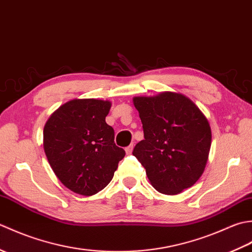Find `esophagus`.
Listing matches in <instances>:
<instances>
[{
    "mask_svg": "<svg viewBox=\"0 0 252 252\" xmlns=\"http://www.w3.org/2000/svg\"><path fill=\"white\" fill-rule=\"evenodd\" d=\"M132 151H133V144H131L130 146H127V147H126V153L127 154V155H130V154H132Z\"/></svg>",
    "mask_w": 252,
    "mask_h": 252,
    "instance_id": "1",
    "label": "esophagus"
}]
</instances>
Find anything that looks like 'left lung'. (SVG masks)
Segmentation results:
<instances>
[{
    "label": "left lung",
    "instance_id": "8db88e82",
    "mask_svg": "<svg viewBox=\"0 0 252 252\" xmlns=\"http://www.w3.org/2000/svg\"><path fill=\"white\" fill-rule=\"evenodd\" d=\"M144 140L133 155L161 194L176 195L194 185L205 170L211 129L205 115L183 94L163 92L133 98Z\"/></svg>",
    "mask_w": 252,
    "mask_h": 252
}]
</instances>
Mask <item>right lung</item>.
Here are the masks:
<instances>
[{
	"instance_id": "1",
	"label": "right lung",
	"mask_w": 252,
	"mask_h": 252,
	"mask_svg": "<svg viewBox=\"0 0 252 252\" xmlns=\"http://www.w3.org/2000/svg\"><path fill=\"white\" fill-rule=\"evenodd\" d=\"M108 100L72 99L47 120L43 147L51 168L67 189L92 196L109 184L125 157L115 144V131L106 123Z\"/></svg>"
}]
</instances>
